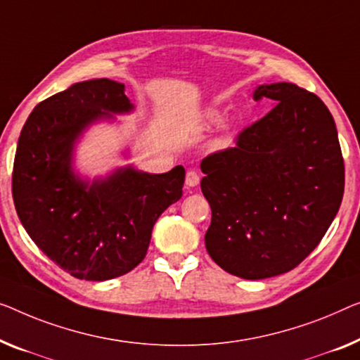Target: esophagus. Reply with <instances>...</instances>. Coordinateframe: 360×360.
<instances>
[{
	"label": "esophagus",
	"mask_w": 360,
	"mask_h": 360,
	"mask_svg": "<svg viewBox=\"0 0 360 360\" xmlns=\"http://www.w3.org/2000/svg\"><path fill=\"white\" fill-rule=\"evenodd\" d=\"M198 182H200V178H198V174H197V171H187V174H186V186L187 187H195Z\"/></svg>",
	"instance_id": "esophagus-1"
}]
</instances>
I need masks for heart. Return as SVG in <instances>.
<instances>
[{
  "mask_svg": "<svg viewBox=\"0 0 360 360\" xmlns=\"http://www.w3.org/2000/svg\"><path fill=\"white\" fill-rule=\"evenodd\" d=\"M219 117H221V112L219 110H208L207 111V120L212 121V122H217L219 121ZM229 143H231V137H229V134H221V136H218L214 141L212 142V147L213 150H224L229 147Z\"/></svg>",
  "mask_w": 360,
  "mask_h": 360,
  "instance_id": "b5f03b06",
  "label": "heart"
}]
</instances>
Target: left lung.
<instances>
[{
  "label": "left lung",
  "instance_id": "left-lung-1",
  "mask_svg": "<svg viewBox=\"0 0 360 360\" xmlns=\"http://www.w3.org/2000/svg\"><path fill=\"white\" fill-rule=\"evenodd\" d=\"M273 108L238 146L203 158L200 187L212 207L208 255L224 271L264 280L296 268L317 248L345 192L336 124L317 95L296 84L259 85Z\"/></svg>",
  "mask_w": 360,
  "mask_h": 360
}]
</instances>
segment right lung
<instances>
[{
    "instance_id": "right-lung-1",
    "label": "right lung",
    "mask_w": 360,
    "mask_h": 360,
    "mask_svg": "<svg viewBox=\"0 0 360 360\" xmlns=\"http://www.w3.org/2000/svg\"><path fill=\"white\" fill-rule=\"evenodd\" d=\"M132 111L124 84L84 80L37 105L20 131L15 212L43 254L79 280L106 281L136 268L155 221L182 195V166L150 174L127 165L94 179L74 168V150L90 126Z\"/></svg>"
}]
</instances>
